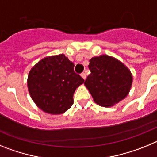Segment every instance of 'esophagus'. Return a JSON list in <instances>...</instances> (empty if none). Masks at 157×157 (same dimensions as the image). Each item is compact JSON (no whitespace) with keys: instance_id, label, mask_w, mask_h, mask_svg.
I'll use <instances>...</instances> for the list:
<instances>
[{"instance_id":"34e87169","label":"esophagus","mask_w":157,"mask_h":157,"mask_svg":"<svg viewBox=\"0 0 157 157\" xmlns=\"http://www.w3.org/2000/svg\"><path fill=\"white\" fill-rule=\"evenodd\" d=\"M81 76L84 78V79H86V72H82V73L81 74Z\"/></svg>"}]
</instances>
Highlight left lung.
<instances>
[{
  "label": "left lung",
  "instance_id": "1",
  "mask_svg": "<svg viewBox=\"0 0 157 157\" xmlns=\"http://www.w3.org/2000/svg\"><path fill=\"white\" fill-rule=\"evenodd\" d=\"M90 74L85 81L95 103L110 107L125 98L130 92L132 75L125 65L115 58L102 55L90 60Z\"/></svg>",
  "mask_w": 157,
  "mask_h": 157
}]
</instances>
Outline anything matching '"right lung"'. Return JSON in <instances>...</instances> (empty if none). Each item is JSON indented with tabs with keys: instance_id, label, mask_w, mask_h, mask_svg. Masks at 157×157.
Here are the masks:
<instances>
[{
	"instance_id": "add662e5",
	"label": "right lung",
	"mask_w": 157,
	"mask_h": 157,
	"mask_svg": "<svg viewBox=\"0 0 157 157\" xmlns=\"http://www.w3.org/2000/svg\"><path fill=\"white\" fill-rule=\"evenodd\" d=\"M74 66L60 54L44 58L30 70L27 80L29 93L41 110L61 114L72 106L76 88L84 82L75 72Z\"/></svg>"
}]
</instances>
